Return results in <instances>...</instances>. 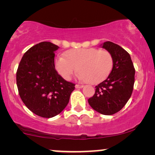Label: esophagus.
Here are the masks:
<instances>
[{"instance_id": "esophagus-1", "label": "esophagus", "mask_w": 155, "mask_h": 155, "mask_svg": "<svg viewBox=\"0 0 155 155\" xmlns=\"http://www.w3.org/2000/svg\"><path fill=\"white\" fill-rule=\"evenodd\" d=\"M75 88H83V85L76 84V85H75Z\"/></svg>"}]
</instances>
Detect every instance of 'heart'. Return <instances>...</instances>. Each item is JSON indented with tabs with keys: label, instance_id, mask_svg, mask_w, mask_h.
I'll list each match as a JSON object with an SVG mask.
<instances>
[{
	"label": "heart",
	"instance_id": "1",
	"mask_svg": "<svg viewBox=\"0 0 155 155\" xmlns=\"http://www.w3.org/2000/svg\"><path fill=\"white\" fill-rule=\"evenodd\" d=\"M64 56L56 58L54 66L65 81H70L78 69L80 79L96 84L109 75L113 64L110 52L95 48L72 49Z\"/></svg>",
	"mask_w": 155,
	"mask_h": 155
}]
</instances>
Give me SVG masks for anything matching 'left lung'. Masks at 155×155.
<instances>
[{
  "mask_svg": "<svg viewBox=\"0 0 155 155\" xmlns=\"http://www.w3.org/2000/svg\"><path fill=\"white\" fill-rule=\"evenodd\" d=\"M101 47L111 54L113 67L107 79L95 87L88 104L96 112L111 115L121 110L131 96L135 69L130 54L119 45L107 41Z\"/></svg>",
  "mask_w": 155,
  "mask_h": 155,
  "instance_id": "1",
  "label": "left lung"
}]
</instances>
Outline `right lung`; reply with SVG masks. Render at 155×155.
Here are the masks:
<instances>
[{"label":"right lung","mask_w":155,"mask_h":155,"mask_svg":"<svg viewBox=\"0 0 155 155\" xmlns=\"http://www.w3.org/2000/svg\"><path fill=\"white\" fill-rule=\"evenodd\" d=\"M59 47L41 42L27 50L16 72L19 94L27 108L42 117L59 114L67 107L75 84L63 79L54 66Z\"/></svg>","instance_id":"1"}]
</instances>
